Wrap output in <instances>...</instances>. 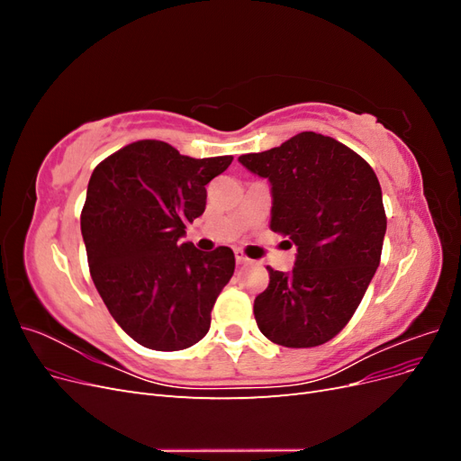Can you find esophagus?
<instances>
[{
    "instance_id": "34e87169",
    "label": "esophagus",
    "mask_w": 461,
    "mask_h": 461,
    "mask_svg": "<svg viewBox=\"0 0 461 461\" xmlns=\"http://www.w3.org/2000/svg\"><path fill=\"white\" fill-rule=\"evenodd\" d=\"M234 258H236V263H239V265H248V263H252V259H249V258L242 252V249H236V252H234Z\"/></svg>"
}]
</instances>
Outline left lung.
I'll list each match as a JSON object with an SVG mask.
<instances>
[{
    "mask_svg": "<svg viewBox=\"0 0 461 461\" xmlns=\"http://www.w3.org/2000/svg\"><path fill=\"white\" fill-rule=\"evenodd\" d=\"M239 161L269 178L271 230L298 248L290 273L269 271L254 302L259 330L286 348L325 344L348 325L381 263L386 215L371 165L317 132Z\"/></svg>",
    "mask_w": 461,
    "mask_h": 461,
    "instance_id": "1",
    "label": "left lung"
}]
</instances>
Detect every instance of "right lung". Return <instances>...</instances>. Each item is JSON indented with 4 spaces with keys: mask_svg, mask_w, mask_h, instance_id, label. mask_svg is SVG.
<instances>
[{
    "mask_svg": "<svg viewBox=\"0 0 461 461\" xmlns=\"http://www.w3.org/2000/svg\"><path fill=\"white\" fill-rule=\"evenodd\" d=\"M232 156L194 159L161 140H138L95 167L80 213L92 281L109 313L149 350L202 340L217 296L234 273L227 246L183 242L205 209V185Z\"/></svg>",
    "mask_w": 461,
    "mask_h": 461,
    "instance_id": "1",
    "label": "right lung"
}]
</instances>
